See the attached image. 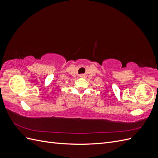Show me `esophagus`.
<instances>
[{
    "label": "esophagus",
    "mask_w": 158,
    "mask_h": 158,
    "mask_svg": "<svg viewBox=\"0 0 158 158\" xmlns=\"http://www.w3.org/2000/svg\"><path fill=\"white\" fill-rule=\"evenodd\" d=\"M80 78H85V76L82 74H80Z\"/></svg>",
    "instance_id": "obj_1"
}]
</instances>
